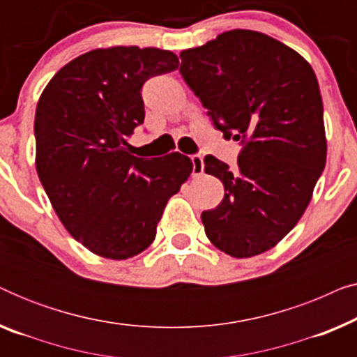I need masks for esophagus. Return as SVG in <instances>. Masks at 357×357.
I'll use <instances>...</instances> for the list:
<instances>
[{"label":"esophagus","instance_id":"1","mask_svg":"<svg viewBox=\"0 0 357 357\" xmlns=\"http://www.w3.org/2000/svg\"><path fill=\"white\" fill-rule=\"evenodd\" d=\"M190 159H192V164H193V175H202L203 174V169H204L202 155L193 154Z\"/></svg>","mask_w":357,"mask_h":357}]
</instances>
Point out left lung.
I'll return each mask as SVG.
<instances>
[{"mask_svg": "<svg viewBox=\"0 0 357 357\" xmlns=\"http://www.w3.org/2000/svg\"><path fill=\"white\" fill-rule=\"evenodd\" d=\"M180 75L224 138L241 141L237 167L206 155L224 198L202 213L204 232L227 255L275 247L310 203L326 162L324 104L312 66L261 32H224L180 53Z\"/></svg>", "mask_w": 357, "mask_h": 357, "instance_id": "8db88e82", "label": "left lung"}]
</instances>
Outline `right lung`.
<instances>
[{
  "mask_svg": "<svg viewBox=\"0 0 357 357\" xmlns=\"http://www.w3.org/2000/svg\"><path fill=\"white\" fill-rule=\"evenodd\" d=\"M177 68L169 50L99 48L63 66L42 92L38 178L66 231L96 255L126 260L146 250L192 174L187 155L135 158L126 141L144 121V82Z\"/></svg>",
  "mask_w": 357,
  "mask_h": 357,
  "instance_id": "obj_1",
  "label": "right lung"
}]
</instances>
